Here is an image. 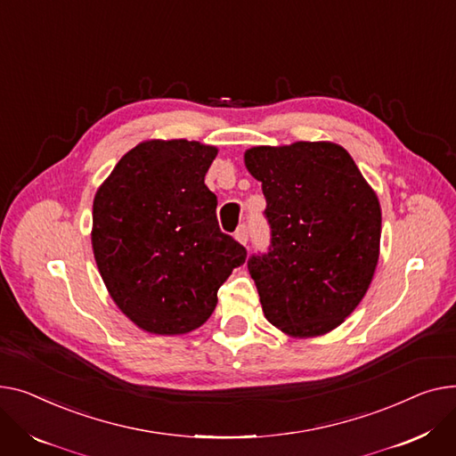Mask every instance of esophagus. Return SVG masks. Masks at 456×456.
<instances>
[{
    "mask_svg": "<svg viewBox=\"0 0 456 456\" xmlns=\"http://www.w3.org/2000/svg\"><path fill=\"white\" fill-rule=\"evenodd\" d=\"M248 233H250V232H248V226H247V224H240V226L237 228V232H235V239L239 240L240 245L247 247V245H248Z\"/></svg>",
    "mask_w": 456,
    "mask_h": 456,
    "instance_id": "1",
    "label": "esophagus"
}]
</instances>
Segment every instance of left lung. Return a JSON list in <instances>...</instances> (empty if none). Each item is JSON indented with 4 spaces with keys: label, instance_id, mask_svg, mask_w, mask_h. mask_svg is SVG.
Wrapping results in <instances>:
<instances>
[{
    "label": "left lung",
    "instance_id": "obj_1",
    "mask_svg": "<svg viewBox=\"0 0 456 456\" xmlns=\"http://www.w3.org/2000/svg\"><path fill=\"white\" fill-rule=\"evenodd\" d=\"M271 247L248 257L266 320L292 337L324 335L361 304L376 273L381 208L337 143L252 147Z\"/></svg>",
    "mask_w": 456,
    "mask_h": 456
}]
</instances>
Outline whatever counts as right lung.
<instances>
[{
    "label": "right lung",
    "instance_id": "obj_1",
    "mask_svg": "<svg viewBox=\"0 0 456 456\" xmlns=\"http://www.w3.org/2000/svg\"><path fill=\"white\" fill-rule=\"evenodd\" d=\"M216 156L199 142H143L95 193L97 269L116 305L149 333L200 328L247 259V248L221 232L217 197L204 183Z\"/></svg>",
    "mask_w": 456,
    "mask_h": 456
}]
</instances>
